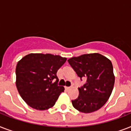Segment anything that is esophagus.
Masks as SVG:
<instances>
[{
    "mask_svg": "<svg viewBox=\"0 0 131 131\" xmlns=\"http://www.w3.org/2000/svg\"><path fill=\"white\" fill-rule=\"evenodd\" d=\"M65 89L67 90H70L71 89V87H67V86H65Z\"/></svg>",
    "mask_w": 131,
    "mask_h": 131,
    "instance_id": "obj_1",
    "label": "esophagus"
}]
</instances>
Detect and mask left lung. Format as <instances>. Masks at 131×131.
<instances>
[{"mask_svg": "<svg viewBox=\"0 0 131 131\" xmlns=\"http://www.w3.org/2000/svg\"><path fill=\"white\" fill-rule=\"evenodd\" d=\"M67 61L80 80L87 79L86 84L79 88V96L71 101L73 106L83 113L99 110L107 101L114 88L112 62L98 53L73 57Z\"/></svg>", "mask_w": 131, "mask_h": 131, "instance_id": "1", "label": "left lung"}]
</instances>
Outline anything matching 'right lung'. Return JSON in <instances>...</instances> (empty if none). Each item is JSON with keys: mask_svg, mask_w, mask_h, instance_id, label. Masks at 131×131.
Listing matches in <instances>:
<instances>
[{"mask_svg": "<svg viewBox=\"0 0 131 131\" xmlns=\"http://www.w3.org/2000/svg\"><path fill=\"white\" fill-rule=\"evenodd\" d=\"M66 60V58L50 53H30L17 62L16 87L30 107L46 110L55 105L64 90L58 86L56 73Z\"/></svg>", "mask_w": 131, "mask_h": 131, "instance_id": "right-lung-1", "label": "right lung"}]
</instances>
